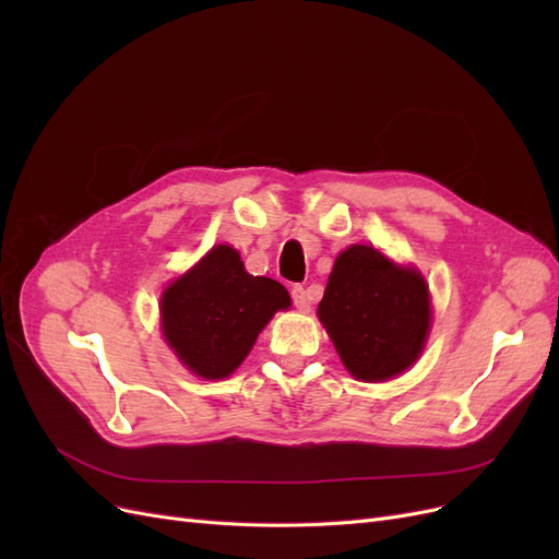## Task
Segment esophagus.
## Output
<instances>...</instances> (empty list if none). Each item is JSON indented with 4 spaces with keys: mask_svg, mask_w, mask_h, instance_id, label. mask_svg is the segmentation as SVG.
I'll use <instances>...</instances> for the list:
<instances>
[{
    "mask_svg": "<svg viewBox=\"0 0 559 559\" xmlns=\"http://www.w3.org/2000/svg\"><path fill=\"white\" fill-rule=\"evenodd\" d=\"M292 298H294V306L298 310H308L310 302H312V296H310V292L306 289V286H294Z\"/></svg>",
    "mask_w": 559,
    "mask_h": 559,
    "instance_id": "obj_1",
    "label": "esophagus"
}]
</instances>
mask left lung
I'll return each instance as SVG.
<instances>
[{"instance_id":"left-lung-1","label":"left lung","mask_w":559,"mask_h":559,"mask_svg":"<svg viewBox=\"0 0 559 559\" xmlns=\"http://www.w3.org/2000/svg\"><path fill=\"white\" fill-rule=\"evenodd\" d=\"M317 314L349 373L382 382L425 349L429 286L419 270L389 261L376 247L352 245L335 259Z\"/></svg>"}]
</instances>
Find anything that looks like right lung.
<instances>
[{"mask_svg": "<svg viewBox=\"0 0 559 559\" xmlns=\"http://www.w3.org/2000/svg\"><path fill=\"white\" fill-rule=\"evenodd\" d=\"M277 280L253 277L238 249L216 245L160 296V329L191 373L228 378L277 310H289Z\"/></svg>", "mask_w": 559, "mask_h": 559, "instance_id": "obj_1", "label": "right lung"}]
</instances>
